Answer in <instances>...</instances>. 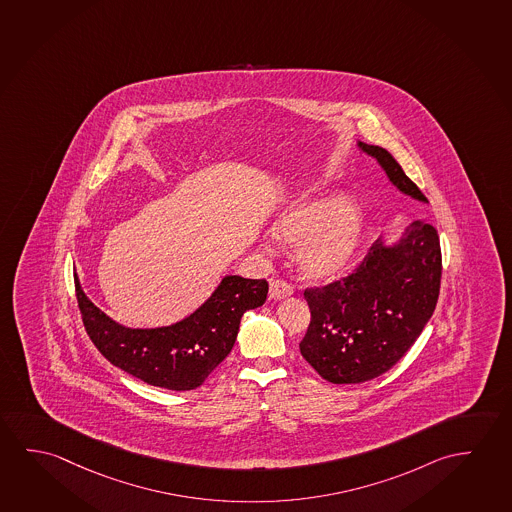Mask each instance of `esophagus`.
<instances>
[{"label":"esophagus","instance_id":"34e87169","mask_svg":"<svg viewBox=\"0 0 512 512\" xmlns=\"http://www.w3.org/2000/svg\"><path fill=\"white\" fill-rule=\"evenodd\" d=\"M292 293V284L286 283V281H283V279H274V281H270V290H268V297H270L272 301H281V299H286V297H290Z\"/></svg>","mask_w":512,"mask_h":512}]
</instances>
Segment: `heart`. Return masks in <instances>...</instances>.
I'll return each mask as SVG.
<instances>
[{
	"instance_id": "b5f03b06",
	"label": "heart",
	"mask_w": 512,
	"mask_h": 512,
	"mask_svg": "<svg viewBox=\"0 0 512 512\" xmlns=\"http://www.w3.org/2000/svg\"><path fill=\"white\" fill-rule=\"evenodd\" d=\"M276 236L297 245L302 272L317 281L345 274L365 235L361 211L341 197H320L290 206L276 220Z\"/></svg>"
}]
</instances>
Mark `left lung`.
I'll return each mask as SVG.
<instances>
[{"label":"left lung","mask_w":512,"mask_h":512,"mask_svg":"<svg viewBox=\"0 0 512 512\" xmlns=\"http://www.w3.org/2000/svg\"><path fill=\"white\" fill-rule=\"evenodd\" d=\"M402 194L427 203L397 160L357 142ZM441 247L436 228L411 222L395 244L377 240L359 267L340 281L306 288L311 311L301 354L333 384L370 381L397 365L429 322L439 297Z\"/></svg>","instance_id":"8db88e82"}]
</instances>
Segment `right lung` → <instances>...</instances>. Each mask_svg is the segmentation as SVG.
<instances>
[{
    "instance_id": "right-lung-1",
    "label": "right lung",
    "mask_w": 512,
    "mask_h": 512,
    "mask_svg": "<svg viewBox=\"0 0 512 512\" xmlns=\"http://www.w3.org/2000/svg\"><path fill=\"white\" fill-rule=\"evenodd\" d=\"M83 325L99 352L126 374L165 390H195L226 359L245 311L267 301L265 279L226 276L203 306L176 324L130 329L94 306L78 277Z\"/></svg>"
}]
</instances>
